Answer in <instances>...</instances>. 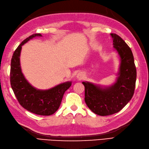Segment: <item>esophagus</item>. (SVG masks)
<instances>
[{
	"label": "esophagus",
	"instance_id": "obj_1",
	"mask_svg": "<svg viewBox=\"0 0 149 149\" xmlns=\"http://www.w3.org/2000/svg\"><path fill=\"white\" fill-rule=\"evenodd\" d=\"M84 77V74L83 73V72H79V73H78L77 76V78L78 80H81V79H83Z\"/></svg>",
	"mask_w": 149,
	"mask_h": 149
}]
</instances>
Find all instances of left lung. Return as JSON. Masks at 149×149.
<instances>
[{
  "mask_svg": "<svg viewBox=\"0 0 149 149\" xmlns=\"http://www.w3.org/2000/svg\"><path fill=\"white\" fill-rule=\"evenodd\" d=\"M113 45L120 58L117 79L113 84L102 86L83 81L85 101L94 113L107 116L120 111L134 94L136 80V69L131 49L120 36L110 34Z\"/></svg>",
  "mask_w": 149,
  "mask_h": 149,
  "instance_id": "8db88e82",
  "label": "left lung"
}]
</instances>
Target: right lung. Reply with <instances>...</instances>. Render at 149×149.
<instances>
[{
  "label": "right lung",
  "instance_id": "obj_1",
  "mask_svg": "<svg viewBox=\"0 0 149 149\" xmlns=\"http://www.w3.org/2000/svg\"><path fill=\"white\" fill-rule=\"evenodd\" d=\"M41 34H34L26 38L13 55L10 71V81L16 97L23 108L39 115H51L60 107L64 92L71 87V81L58 84L47 90L38 89L29 83L22 71L20 54L22 46Z\"/></svg>",
  "mask_w": 149,
  "mask_h": 149
}]
</instances>
